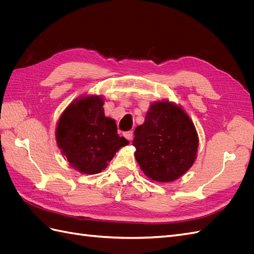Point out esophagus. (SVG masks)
Here are the masks:
<instances>
[{
	"label": "esophagus",
	"instance_id": "1",
	"mask_svg": "<svg viewBox=\"0 0 254 254\" xmlns=\"http://www.w3.org/2000/svg\"><path fill=\"white\" fill-rule=\"evenodd\" d=\"M124 136L126 137L128 141H131L132 137H133V132L132 131H126V132H124Z\"/></svg>",
	"mask_w": 254,
	"mask_h": 254
}]
</instances>
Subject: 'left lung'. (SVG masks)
I'll return each instance as SVG.
<instances>
[{
  "mask_svg": "<svg viewBox=\"0 0 254 254\" xmlns=\"http://www.w3.org/2000/svg\"><path fill=\"white\" fill-rule=\"evenodd\" d=\"M134 157L144 174L153 181L178 179L193 165L198 135L193 122L170 102L150 106L142 125L134 131Z\"/></svg>",
  "mask_w": 254,
  "mask_h": 254,
  "instance_id": "1",
  "label": "left lung"
}]
</instances>
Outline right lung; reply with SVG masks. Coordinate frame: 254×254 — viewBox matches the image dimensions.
<instances>
[{"instance_id": "1", "label": "right lung", "mask_w": 254, "mask_h": 254, "mask_svg": "<svg viewBox=\"0 0 254 254\" xmlns=\"http://www.w3.org/2000/svg\"><path fill=\"white\" fill-rule=\"evenodd\" d=\"M104 101L88 96L72 103L61 115L57 144L71 166L83 174L101 173L115 152L129 142L119 136L115 122L105 117Z\"/></svg>"}]
</instances>
